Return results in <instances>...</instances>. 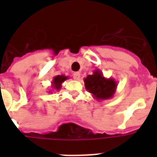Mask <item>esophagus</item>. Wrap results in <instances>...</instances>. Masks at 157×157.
Returning <instances> with one entry per match:
<instances>
[{
	"instance_id": "34e87169",
	"label": "esophagus",
	"mask_w": 157,
	"mask_h": 157,
	"mask_svg": "<svg viewBox=\"0 0 157 157\" xmlns=\"http://www.w3.org/2000/svg\"><path fill=\"white\" fill-rule=\"evenodd\" d=\"M81 77V73L79 72V71H76V72H74L73 73V78L76 81H78L79 79Z\"/></svg>"
}]
</instances>
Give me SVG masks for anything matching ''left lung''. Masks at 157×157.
<instances>
[{"label":"left lung","instance_id":"1","mask_svg":"<svg viewBox=\"0 0 157 157\" xmlns=\"http://www.w3.org/2000/svg\"><path fill=\"white\" fill-rule=\"evenodd\" d=\"M85 86L87 91L92 94L93 98L98 101L112 98L116 93L117 82L115 79L106 78L103 72L96 69L92 75H88L84 78Z\"/></svg>","mask_w":157,"mask_h":157}]
</instances>
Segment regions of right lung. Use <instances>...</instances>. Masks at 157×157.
Masks as SVG:
<instances>
[{
  "instance_id": "obj_1",
  "label": "right lung",
  "mask_w": 157,
  "mask_h": 157,
  "mask_svg": "<svg viewBox=\"0 0 157 157\" xmlns=\"http://www.w3.org/2000/svg\"><path fill=\"white\" fill-rule=\"evenodd\" d=\"M67 78H68V76H65L64 75H58V76H54L52 82H51V86H52L53 90L59 91L61 89L63 82H64Z\"/></svg>"
}]
</instances>
